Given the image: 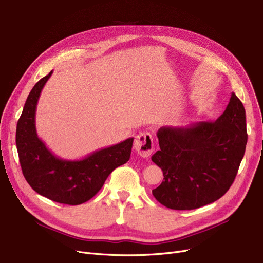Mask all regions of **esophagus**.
I'll list each match as a JSON object with an SVG mask.
<instances>
[{
  "mask_svg": "<svg viewBox=\"0 0 263 263\" xmlns=\"http://www.w3.org/2000/svg\"><path fill=\"white\" fill-rule=\"evenodd\" d=\"M134 149L143 157H149L154 152V141L153 136L148 131H143L136 135L134 140Z\"/></svg>",
  "mask_w": 263,
  "mask_h": 263,
  "instance_id": "34e87169",
  "label": "esophagus"
}]
</instances>
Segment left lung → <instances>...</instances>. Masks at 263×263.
Here are the masks:
<instances>
[{
    "instance_id": "left-lung-1",
    "label": "left lung",
    "mask_w": 263,
    "mask_h": 263,
    "mask_svg": "<svg viewBox=\"0 0 263 263\" xmlns=\"http://www.w3.org/2000/svg\"><path fill=\"white\" fill-rule=\"evenodd\" d=\"M157 136L160 151L152 160L164 180L154 197L172 210L199 209L220 199L233 184L247 144L245 108L232 92L214 122L162 127Z\"/></svg>"
}]
</instances>
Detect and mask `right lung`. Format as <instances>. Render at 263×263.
<instances>
[{
    "instance_id": "right-lung-1",
    "label": "right lung",
    "mask_w": 263,
    "mask_h": 263,
    "mask_svg": "<svg viewBox=\"0 0 263 263\" xmlns=\"http://www.w3.org/2000/svg\"><path fill=\"white\" fill-rule=\"evenodd\" d=\"M52 71L31 90L17 123L16 145L22 173L39 195L54 202L78 205L93 198L116 167L127 163L133 138L97 151L81 160L54 156L39 138L35 128L36 105Z\"/></svg>"
}]
</instances>
